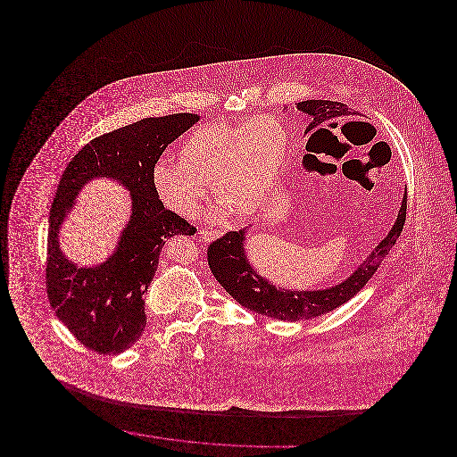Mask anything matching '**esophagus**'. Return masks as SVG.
<instances>
[{"label": "esophagus", "mask_w": 457, "mask_h": 457, "mask_svg": "<svg viewBox=\"0 0 457 457\" xmlns=\"http://www.w3.org/2000/svg\"><path fill=\"white\" fill-rule=\"evenodd\" d=\"M198 237H200V239H204V241H212V239L218 238V231H211V229H200Z\"/></svg>", "instance_id": "34e87169"}]
</instances>
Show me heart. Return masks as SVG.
I'll use <instances>...</instances> for the list:
<instances>
[{
  "mask_svg": "<svg viewBox=\"0 0 457 457\" xmlns=\"http://www.w3.org/2000/svg\"><path fill=\"white\" fill-rule=\"evenodd\" d=\"M287 151V133L274 116L241 125L211 123L192 131L178 149V164L159 162L151 179L162 204L183 218H194L207 185L222 202L218 218L229 209L250 216L274 194Z\"/></svg>",
  "mask_w": 457,
  "mask_h": 457,
  "instance_id": "heart-1",
  "label": "heart"
}]
</instances>
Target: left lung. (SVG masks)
<instances>
[{"label":"left lung","mask_w":457,"mask_h":457,"mask_svg":"<svg viewBox=\"0 0 457 457\" xmlns=\"http://www.w3.org/2000/svg\"><path fill=\"white\" fill-rule=\"evenodd\" d=\"M295 108L312 116L304 135L322 130L327 123L354 116V111L343 103L310 99L302 101ZM406 220V192L401 200L397 218L394 220L389 233L382 239L367 259L361 262L346 279L334 286L320 289H289L272 284L261 276L248 259L245 243L250 238V229L229 231L222 238L214 241L207 250L209 267L218 281L237 302L245 308H250L261 315H267L278 320H310L328 313L341 304L348 303L354 298L377 272L378 265L389 255L392 246L399 238Z\"/></svg>","instance_id":"1"}]
</instances>
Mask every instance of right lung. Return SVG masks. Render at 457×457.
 <instances>
[{
  "mask_svg": "<svg viewBox=\"0 0 457 457\" xmlns=\"http://www.w3.org/2000/svg\"><path fill=\"white\" fill-rule=\"evenodd\" d=\"M198 120L179 112L101 135L70 161L60 179L49 212L47 298L66 328L99 354H120L138 341L147 324L144 298L162 246L173 237L195 235L159 200L151 174L164 149ZM94 179L116 180L131 192V218L106 262L79 266L61 250L59 233L76 196Z\"/></svg>",
  "mask_w": 457,
  "mask_h": 457,
  "instance_id": "right-lung-1",
  "label": "right lung"
}]
</instances>
